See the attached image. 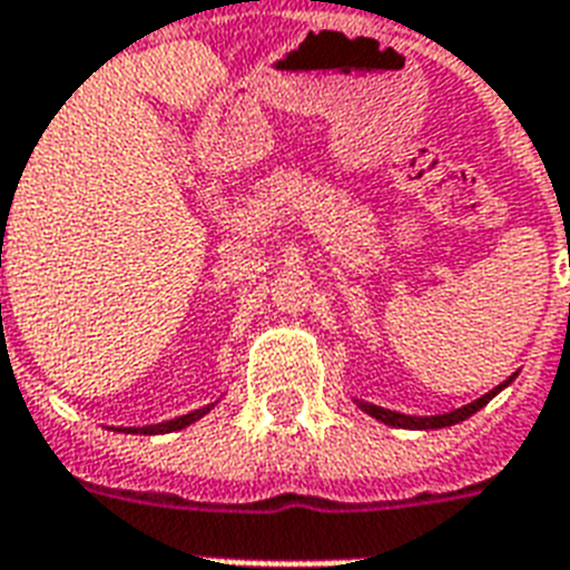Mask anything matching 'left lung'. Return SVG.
<instances>
[{"label":"left lung","instance_id":"left-lung-1","mask_svg":"<svg viewBox=\"0 0 570 570\" xmlns=\"http://www.w3.org/2000/svg\"><path fill=\"white\" fill-rule=\"evenodd\" d=\"M514 379V375H512ZM512 379H505L503 384H497L491 393H485L482 399H476V402H470V405L459 407V411H450V414H438V416H407V414H396V411H387V407H379V405H370V402H357V405L364 407L366 414L375 416V420H381V423H387V425H396V429H443V425H455L461 423V420H468L470 414H476L479 407L488 405L491 399L500 393V390L509 384Z\"/></svg>","mask_w":570,"mask_h":570}]
</instances>
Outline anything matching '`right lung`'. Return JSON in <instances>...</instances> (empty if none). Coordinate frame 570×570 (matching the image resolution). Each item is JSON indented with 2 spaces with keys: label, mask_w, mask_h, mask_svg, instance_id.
<instances>
[{
  "label": "right lung",
  "mask_w": 570,
  "mask_h": 570,
  "mask_svg": "<svg viewBox=\"0 0 570 570\" xmlns=\"http://www.w3.org/2000/svg\"><path fill=\"white\" fill-rule=\"evenodd\" d=\"M206 411H209V407H197V411H191V414H183V416H177V420H168V423L145 425V429H127V432H141V434L177 432V429H186V425H191V423H195V420H200V416H204Z\"/></svg>",
  "instance_id": "1"
}]
</instances>
